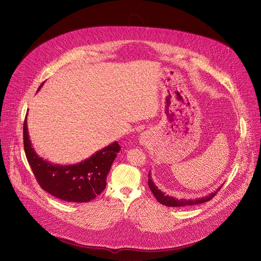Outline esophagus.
I'll return each mask as SVG.
<instances>
[{"label":"esophagus","instance_id":"34e87169","mask_svg":"<svg viewBox=\"0 0 261 261\" xmlns=\"http://www.w3.org/2000/svg\"><path fill=\"white\" fill-rule=\"evenodd\" d=\"M147 136H148V135H146V134H142V135L140 136V143H141L142 145H147V144L149 143Z\"/></svg>","mask_w":261,"mask_h":261}]
</instances>
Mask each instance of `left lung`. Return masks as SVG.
Returning <instances> with one entry per match:
<instances>
[{
    "label": "left lung",
    "instance_id": "8db88e82",
    "mask_svg": "<svg viewBox=\"0 0 261 261\" xmlns=\"http://www.w3.org/2000/svg\"><path fill=\"white\" fill-rule=\"evenodd\" d=\"M148 184H149V187L151 189V191L153 192V194L155 195L156 199L164 204V205H167V206H189V205H195V204H200V203H203V202H206L208 200H211L217 193L218 191L222 188L223 184L217 188L216 191L205 195V196H202L200 198H195V199H185V198H175L173 196H169V195H166L163 191H161L160 189H158V187L155 185L154 181L152 180V177H151V172H149L148 174Z\"/></svg>",
    "mask_w": 261,
    "mask_h": 261
}]
</instances>
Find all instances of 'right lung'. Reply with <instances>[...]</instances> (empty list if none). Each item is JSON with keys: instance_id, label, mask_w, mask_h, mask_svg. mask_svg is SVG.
I'll list each match as a JSON object with an SVG mask.
<instances>
[{"instance_id": "add662e5", "label": "right lung", "mask_w": 261, "mask_h": 261, "mask_svg": "<svg viewBox=\"0 0 261 261\" xmlns=\"http://www.w3.org/2000/svg\"><path fill=\"white\" fill-rule=\"evenodd\" d=\"M23 141L26 158L38 184L49 194L69 202H89L100 194L106 186L110 167L120 151V146L114 142L78 164H53L40 158L32 148L27 117L23 124Z\"/></svg>"}]
</instances>
